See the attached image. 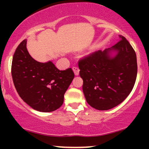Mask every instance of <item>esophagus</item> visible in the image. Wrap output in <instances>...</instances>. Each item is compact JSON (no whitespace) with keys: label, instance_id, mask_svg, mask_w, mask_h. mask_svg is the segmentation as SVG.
Returning a JSON list of instances; mask_svg holds the SVG:
<instances>
[{"label":"esophagus","instance_id":"34e87169","mask_svg":"<svg viewBox=\"0 0 149 149\" xmlns=\"http://www.w3.org/2000/svg\"><path fill=\"white\" fill-rule=\"evenodd\" d=\"M73 72H74V74L76 75V76H78V75H79L80 70L78 67H73Z\"/></svg>","mask_w":149,"mask_h":149}]
</instances>
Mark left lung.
Listing matches in <instances>:
<instances>
[{
  "mask_svg": "<svg viewBox=\"0 0 149 149\" xmlns=\"http://www.w3.org/2000/svg\"><path fill=\"white\" fill-rule=\"evenodd\" d=\"M111 47L98 50L78 61L83 91L92 107L106 111L116 107L130 95L137 74L134 49L123 36ZM113 53H116L114 56Z\"/></svg>",
  "mask_w": 149,
  "mask_h": 149,
  "instance_id": "8db88e82",
  "label": "left lung"
}]
</instances>
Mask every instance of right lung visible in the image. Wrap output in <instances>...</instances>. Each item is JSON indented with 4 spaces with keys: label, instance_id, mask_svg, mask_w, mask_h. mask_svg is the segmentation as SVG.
Masks as SVG:
<instances>
[{
    "label": "right lung",
    "instance_id": "1",
    "mask_svg": "<svg viewBox=\"0 0 149 149\" xmlns=\"http://www.w3.org/2000/svg\"><path fill=\"white\" fill-rule=\"evenodd\" d=\"M11 73L20 97L32 109L40 112L59 109L74 78L71 68L60 71L51 61L42 63L33 59L26 49V40L15 50Z\"/></svg>",
    "mask_w": 149,
    "mask_h": 149
}]
</instances>
